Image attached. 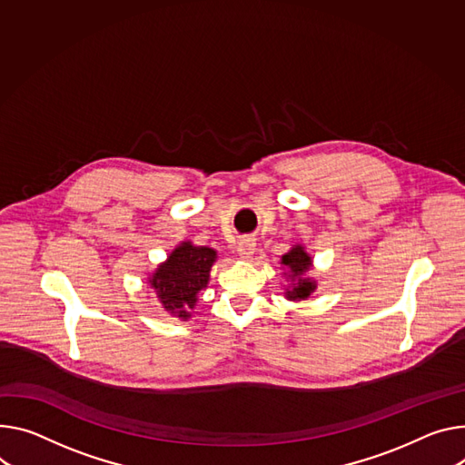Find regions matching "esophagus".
<instances>
[{
    "instance_id": "34e87169",
    "label": "esophagus",
    "mask_w": 465,
    "mask_h": 465,
    "mask_svg": "<svg viewBox=\"0 0 465 465\" xmlns=\"http://www.w3.org/2000/svg\"><path fill=\"white\" fill-rule=\"evenodd\" d=\"M237 250H239V256L241 258H252V254H254V252H256V241L252 239V237H242L239 241Z\"/></svg>"
}]
</instances>
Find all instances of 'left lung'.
Instances as JSON below:
<instances>
[{
    "instance_id": "left-lung-1",
    "label": "left lung",
    "mask_w": 465,
    "mask_h": 465,
    "mask_svg": "<svg viewBox=\"0 0 465 465\" xmlns=\"http://www.w3.org/2000/svg\"><path fill=\"white\" fill-rule=\"evenodd\" d=\"M282 263L292 272V278L299 276V282L292 285V289L285 291V297L289 301H301V299H308L310 292L315 289V283L310 280L301 278L302 272H306L312 267V260L304 252L302 246H294L291 252L282 258Z\"/></svg>"
}]
</instances>
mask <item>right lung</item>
<instances>
[{"label": "right lung", "mask_w": 465, "mask_h": 465, "mask_svg": "<svg viewBox=\"0 0 465 465\" xmlns=\"http://www.w3.org/2000/svg\"><path fill=\"white\" fill-rule=\"evenodd\" d=\"M215 258V250L182 242V246H178L168 260L159 265L150 283L166 312L182 319L191 317L187 310L194 308L198 291L207 285L209 271Z\"/></svg>", "instance_id": "right-lung-1"}]
</instances>
